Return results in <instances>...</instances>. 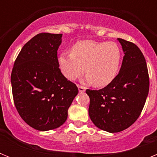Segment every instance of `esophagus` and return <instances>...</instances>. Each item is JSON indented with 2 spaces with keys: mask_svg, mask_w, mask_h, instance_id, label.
<instances>
[{
  "mask_svg": "<svg viewBox=\"0 0 157 157\" xmlns=\"http://www.w3.org/2000/svg\"><path fill=\"white\" fill-rule=\"evenodd\" d=\"M78 88L79 93H84L86 91V87L82 86H78Z\"/></svg>",
  "mask_w": 157,
  "mask_h": 157,
  "instance_id": "1",
  "label": "esophagus"
}]
</instances>
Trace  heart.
I'll use <instances>...</instances> for the list:
<instances>
[{"label": "heart", "mask_w": 157, "mask_h": 157, "mask_svg": "<svg viewBox=\"0 0 157 157\" xmlns=\"http://www.w3.org/2000/svg\"><path fill=\"white\" fill-rule=\"evenodd\" d=\"M122 58V49L117 43L82 40L73 45L71 52L59 55V65L69 80H75L84 71L88 82L105 87L117 76Z\"/></svg>", "instance_id": "heart-1"}]
</instances>
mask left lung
I'll return each instance as SVG.
<instances>
[{"mask_svg":"<svg viewBox=\"0 0 157 157\" xmlns=\"http://www.w3.org/2000/svg\"><path fill=\"white\" fill-rule=\"evenodd\" d=\"M124 56L119 74L105 88L86 90L89 116L94 125L109 133L120 132L138 120L149 90V78L143 54L135 44L118 38Z\"/></svg>","mask_w":157,"mask_h":157,"instance_id":"8db88e82","label":"left lung"}]
</instances>
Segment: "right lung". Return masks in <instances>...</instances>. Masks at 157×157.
I'll return each mask as SVG.
<instances>
[{
	"label": "right lung",
	"instance_id": "obj_1",
	"mask_svg": "<svg viewBox=\"0 0 157 157\" xmlns=\"http://www.w3.org/2000/svg\"><path fill=\"white\" fill-rule=\"evenodd\" d=\"M61 41L62 34L41 33L32 37L22 48L11 75L17 112L29 126L41 131L63 125L78 93L59 67Z\"/></svg>",
	"mask_w": 157,
	"mask_h": 157
}]
</instances>
